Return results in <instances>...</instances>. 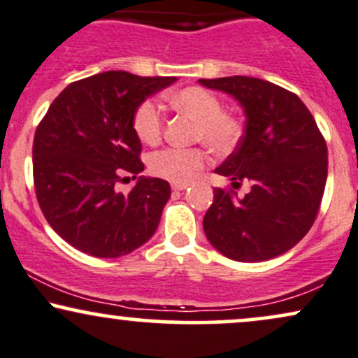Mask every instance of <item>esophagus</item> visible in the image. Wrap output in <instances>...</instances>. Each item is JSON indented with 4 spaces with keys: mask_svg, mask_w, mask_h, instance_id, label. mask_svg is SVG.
<instances>
[{
    "mask_svg": "<svg viewBox=\"0 0 358 358\" xmlns=\"http://www.w3.org/2000/svg\"><path fill=\"white\" fill-rule=\"evenodd\" d=\"M188 188V183H171V190L173 192H182V190H187Z\"/></svg>",
    "mask_w": 358,
    "mask_h": 358,
    "instance_id": "esophagus-1",
    "label": "esophagus"
}]
</instances>
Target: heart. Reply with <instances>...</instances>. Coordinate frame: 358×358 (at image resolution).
Instances as JSON below:
<instances>
[{
  "instance_id": "b5f03b06",
  "label": "heart",
  "mask_w": 358,
  "mask_h": 358,
  "mask_svg": "<svg viewBox=\"0 0 358 358\" xmlns=\"http://www.w3.org/2000/svg\"><path fill=\"white\" fill-rule=\"evenodd\" d=\"M166 105L175 111L192 116L195 120L193 141H201L218 155L231 153L242 141L245 127L242 118L231 111L223 110L220 98L217 94L201 88L187 86L166 94ZM133 130L136 136L146 145H157L165 130V118L160 106L153 100H143L133 113ZM208 163V152L201 146L193 148H170L160 150L150 157V170L160 178L173 183L190 182L198 171Z\"/></svg>"
}]
</instances>
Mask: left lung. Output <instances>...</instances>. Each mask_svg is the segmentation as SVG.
Wrapping results in <instances>:
<instances>
[{
    "label": "left lung",
    "mask_w": 358,
    "mask_h": 358,
    "mask_svg": "<svg viewBox=\"0 0 358 358\" xmlns=\"http://www.w3.org/2000/svg\"><path fill=\"white\" fill-rule=\"evenodd\" d=\"M240 101L247 122L235 152L215 170L234 185L252 183L243 198L215 188L203 230L218 252L236 262H264L295 247L315 222L329 157L325 138L303 101L282 86L250 76L205 80Z\"/></svg>",
    "instance_id": "obj_1"
}]
</instances>
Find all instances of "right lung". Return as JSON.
Listing matches in <instances>:
<instances>
[{
  "label": "right lung",
  "instance_id": "right-lung-1",
  "mask_svg": "<svg viewBox=\"0 0 358 358\" xmlns=\"http://www.w3.org/2000/svg\"><path fill=\"white\" fill-rule=\"evenodd\" d=\"M176 81L105 71L73 81L38 124L33 180L46 222L64 242L98 258L131 253L148 242L171 195L162 178L141 176L130 193L116 192L127 173L143 171L133 113Z\"/></svg>",
  "mask_w": 358,
  "mask_h": 358
}]
</instances>
